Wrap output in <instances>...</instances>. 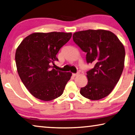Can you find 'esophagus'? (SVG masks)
I'll list each match as a JSON object with an SVG mask.
<instances>
[{"label":"esophagus","mask_w":135,"mask_h":135,"mask_svg":"<svg viewBox=\"0 0 135 135\" xmlns=\"http://www.w3.org/2000/svg\"><path fill=\"white\" fill-rule=\"evenodd\" d=\"M78 74H79V73H73V74H72V75H73V76H74V77H75V76H78Z\"/></svg>","instance_id":"obj_1"}]
</instances>
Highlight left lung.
I'll return each instance as SVG.
<instances>
[{"label":"left lung","mask_w":135,"mask_h":135,"mask_svg":"<svg viewBox=\"0 0 135 135\" xmlns=\"http://www.w3.org/2000/svg\"><path fill=\"white\" fill-rule=\"evenodd\" d=\"M73 41L87 53L86 61L93 68L87 72L88 83L80 93L91 100L107 96L119 81L124 67V45L114 33L104 30L74 33Z\"/></svg>","instance_id":"obj_1"}]
</instances>
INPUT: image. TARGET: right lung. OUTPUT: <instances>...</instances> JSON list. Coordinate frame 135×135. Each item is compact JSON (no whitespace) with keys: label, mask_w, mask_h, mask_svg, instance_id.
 I'll list each match as a JSON object with an SVG mask.
<instances>
[{"label":"right lung","mask_w":135,"mask_h":135,"mask_svg":"<svg viewBox=\"0 0 135 135\" xmlns=\"http://www.w3.org/2000/svg\"><path fill=\"white\" fill-rule=\"evenodd\" d=\"M71 33H35L24 39L16 51L18 74L33 96L45 101L61 96L70 72L56 70L53 65L61 48L71 37Z\"/></svg>","instance_id":"obj_1"}]
</instances>
